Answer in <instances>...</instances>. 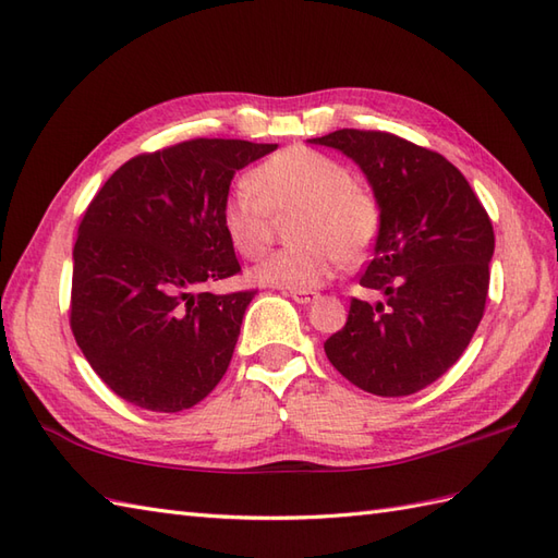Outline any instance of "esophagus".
<instances>
[{"mask_svg": "<svg viewBox=\"0 0 558 558\" xmlns=\"http://www.w3.org/2000/svg\"><path fill=\"white\" fill-rule=\"evenodd\" d=\"M289 295L293 298L295 303H303V305L312 303V301H315V298H317L315 291H289Z\"/></svg>", "mask_w": 558, "mask_h": 558, "instance_id": "34e87169", "label": "esophagus"}]
</instances>
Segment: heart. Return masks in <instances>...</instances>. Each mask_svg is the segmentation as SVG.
<instances>
[{
    "label": "heart",
    "mask_w": 558,
    "mask_h": 558,
    "mask_svg": "<svg viewBox=\"0 0 558 558\" xmlns=\"http://www.w3.org/2000/svg\"><path fill=\"white\" fill-rule=\"evenodd\" d=\"M295 246L269 255L253 269L265 287L319 289L348 260L360 257L378 232V203L355 184L341 160L305 146L283 148L239 182L222 203V229L234 251L248 260L267 253L277 217L293 215Z\"/></svg>",
    "instance_id": "heart-1"
}]
</instances>
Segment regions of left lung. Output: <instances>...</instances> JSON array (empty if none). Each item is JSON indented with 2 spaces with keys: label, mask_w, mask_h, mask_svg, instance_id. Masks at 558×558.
<instances>
[{
  "label": "left lung",
  "mask_w": 558,
  "mask_h": 558,
  "mask_svg": "<svg viewBox=\"0 0 558 558\" xmlns=\"http://www.w3.org/2000/svg\"><path fill=\"white\" fill-rule=\"evenodd\" d=\"M310 142L355 160L381 210L360 287L384 291L386 303L352 298L326 357L366 392L412 396L450 369L483 319L490 217L450 160L396 134L336 130Z\"/></svg>",
  "instance_id": "left-lung-1"
}]
</instances>
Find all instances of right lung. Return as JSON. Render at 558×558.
<instances>
[{
  "label": "right lung",
  "instance_id": "add662e5",
  "mask_svg": "<svg viewBox=\"0 0 558 558\" xmlns=\"http://www.w3.org/2000/svg\"><path fill=\"white\" fill-rule=\"evenodd\" d=\"M275 148L180 142L130 158L92 198L73 248L71 329L118 398L172 414L220 384L255 291L203 287L241 271L222 203L236 170Z\"/></svg>",
  "mask_w": 558,
  "mask_h": 558
}]
</instances>
